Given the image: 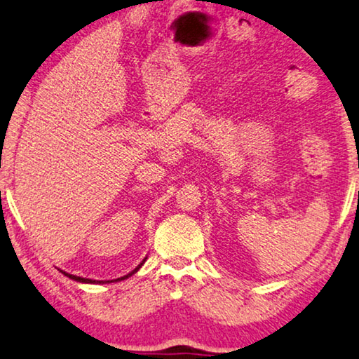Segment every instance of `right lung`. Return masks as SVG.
<instances>
[{
  "label": "right lung",
  "instance_id": "add662e5",
  "mask_svg": "<svg viewBox=\"0 0 359 359\" xmlns=\"http://www.w3.org/2000/svg\"><path fill=\"white\" fill-rule=\"evenodd\" d=\"M145 261V259H144ZM144 261H142V264H144ZM142 264H139V266L133 270L131 273H128V275H124V277H121V278H116V280H111V282H118V280H124V278H128V277H131L133 273H136L139 269H141V266ZM61 272H63V270H61ZM66 277H69L71 280H76V282H81V283H107V282H103V280H90V278H82V277H76V275H71V273H66V272H63Z\"/></svg>",
  "mask_w": 359,
  "mask_h": 359
}]
</instances>
